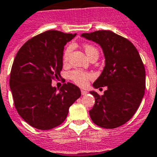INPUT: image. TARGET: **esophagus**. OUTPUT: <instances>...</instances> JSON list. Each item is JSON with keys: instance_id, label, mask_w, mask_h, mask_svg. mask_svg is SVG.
<instances>
[{"instance_id": "1", "label": "esophagus", "mask_w": 157, "mask_h": 157, "mask_svg": "<svg viewBox=\"0 0 157 157\" xmlns=\"http://www.w3.org/2000/svg\"><path fill=\"white\" fill-rule=\"evenodd\" d=\"M88 94V92L86 90H81V94L82 95H86Z\"/></svg>"}]
</instances>
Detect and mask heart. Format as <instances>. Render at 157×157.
<instances>
[{
	"label": "heart",
	"mask_w": 157,
	"mask_h": 157,
	"mask_svg": "<svg viewBox=\"0 0 157 157\" xmlns=\"http://www.w3.org/2000/svg\"><path fill=\"white\" fill-rule=\"evenodd\" d=\"M84 49H85V53L87 54L89 57H91L94 54H99L98 50L97 49L94 45L90 44V43H85V45H84ZM72 50V45H68L64 49L63 52V56H62L63 63H67L68 62ZM68 78L72 81H73L75 84L79 85V86L85 87V86L88 85V83L90 82V81H91L92 79L94 78V75L92 74L91 72L75 69L68 72Z\"/></svg>",
	"instance_id": "b5f03b06"
}]
</instances>
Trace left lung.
I'll list each match as a JSON object with an SVG mask.
<instances>
[{"instance_id":"1","label":"left lung","mask_w":157,"mask_h":157,"mask_svg":"<svg viewBox=\"0 0 157 157\" xmlns=\"http://www.w3.org/2000/svg\"><path fill=\"white\" fill-rule=\"evenodd\" d=\"M81 36L98 43L105 58L103 72L93 85L96 89L106 86L107 90L102 96L90 92L95 98L90 110L92 121L107 129L120 127L132 118L144 95L145 68L140 56L132 42L110 30Z\"/></svg>"}]
</instances>
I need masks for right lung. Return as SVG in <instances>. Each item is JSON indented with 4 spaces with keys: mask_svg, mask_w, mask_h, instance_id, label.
<instances>
[{
    "mask_svg": "<svg viewBox=\"0 0 157 157\" xmlns=\"http://www.w3.org/2000/svg\"><path fill=\"white\" fill-rule=\"evenodd\" d=\"M76 34L48 30L29 39L17 53L10 86L17 111L31 127L50 130L65 120L68 109L81 97L76 85L67 82L59 89L52 80L60 76L63 47Z\"/></svg>",
    "mask_w": 157,
    "mask_h": 157,
    "instance_id": "right-lung-1",
    "label": "right lung"
}]
</instances>
